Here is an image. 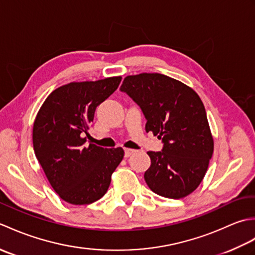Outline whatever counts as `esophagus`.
I'll list each match as a JSON object with an SVG mask.
<instances>
[{"instance_id": "esophagus-1", "label": "esophagus", "mask_w": 255, "mask_h": 255, "mask_svg": "<svg viewBox=\"0 0 255 255\" xmlns=\"http://www.w3.org/2000/svg\"><path fill=\"white\" fill-rule=\"evenodd\" d=\"M136 152V150H132V149H125V156L128 158V156H130L132 153Z\"/></svg>"}]
</instances>
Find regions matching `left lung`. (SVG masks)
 Returning a JSON list of instances; mask_svg holds the SVG:
<instances>
[{
	"instance_id": "8db88e82",
	"label": "left lung",
	"mask_w": 255,
	"mask_h": 255,
	"mask_svg": "<svg viewBox=\"0 0 255 255\" xmlns=\"http://www.w3.org/2000/svg\"><path fill=\"white\" fill-rule=\"evenodd\" d=\"M121 91L141 108L145 131L164 143L162 151L147 152L151 165L144 173L145 183L160 196L186 197L203 181L214 152L200 97L186 84L160 73L128 75Z\"/></svg>"
}]
</instances>
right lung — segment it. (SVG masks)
Here are the masks:
<instances>
[{
    "mask_svg": "<svg viewBox=\"0 0 255 255\" xmlns=\"http://www.w3.org/2000/svg\"><path fill=\"white\" fill-rule=\"evenodd\" d=\"M122 77L71 82L52 91L32 127L36 158L64 202L89 205L104 196L123 148L85 145L96 107L118 88Z\"/></svg>",
    "mask_w": 255,
    "mask_h": 255,
    "instance_id": "right-lung-1",
    "label": "right lung"
}]
</instances>
